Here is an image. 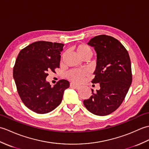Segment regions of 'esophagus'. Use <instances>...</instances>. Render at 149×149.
<instances>
[{"label": "esophagus", "mask_w": 149, "mask_h": 149, "mask_svg": "<svg viewBox=\"0 0 149 149\" xmlns=\"http://www.w3.org/2000/svg\"><path fill=\"white\" fill-rule=\"evenodd\" d=\"M70 87H72V88H74L78 89V88H79L80 87V86L78 85L75 84H74V83H71V84H70Z\"/></svg>", "instance_id": "34e87169"}]
</instances>
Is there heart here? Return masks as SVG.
Wrapping results in <instances>:
<instances>
[{
    "label": "heart",
    "instance_id": "b5f03b06",
    "mask_svg": "<svg viewBox=\"0 0 149 149\" xmlns=\"http://www.w3.org/2000/svg\"><path fill=\"white\" fill-rule=\"evenodd\" d=\"M78 55L81 58L85 55H92L91 49L85 45H80L75 48ZM87 75V72L81 69H72L68 72L67 77L69 80L74 82H81L84 78Z\"/></svg>",
    "mask_w": 149,
    "mask_h": 149
}]
</instances>
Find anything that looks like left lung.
I'll return each mask as SVG.
<instances>
[{
	"instance_id": "8db88e82",
	"label": "left lung",
	"mask_w": 149,
	"mask_h": 149,
	"mask_svg": "<svg viewBox=\"0 0 149 149\" xmlns=\"http://www.w3.org/2000/svg\"><path fill=\"white\" fill-rule=\"evenodd\" d=\"M97 54L95 74L93 84H100L96 90L84 106L92 113L104 116L120 107L132 83L130 55L120 41L111 36L100 35L91 39L87 43Z\"/></svg>"
}]
</instances>
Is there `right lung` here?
I'll use <instances>...</instances> for the list:
<instances>
[{"label":"right lung","mask_w":149,"mask_h":149,"mask_svg":"<svg viewBox=\"0 0 149 149\" xmlns=\"http://www.w3.org/2000/svg\"><path fill=\"white\" fill-rule=\"evenodd\" d=\"M64 45L37 41L19 52L13 68V78L18 94L30 110L39 114L53 111L61 103L69 82L59 80L54 87L46 78L59 68Z\"/></svg>","instance_id":"add662e5"}]
</instances>
